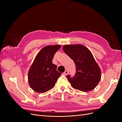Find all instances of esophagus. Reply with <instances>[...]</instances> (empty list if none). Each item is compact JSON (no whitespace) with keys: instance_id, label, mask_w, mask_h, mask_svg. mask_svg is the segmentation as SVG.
Masks as SVG:
<instances>
[{"instance_id":"1","label":"esophagus","mask_w":122,"mask_h":122,"mask_svg":"<svg viewBox=\"0 0 122 122\" xmlns=\"http://www.w3.org/2000/svg\"><path fill=\"white\" fill-rule=\"evenodd\" d=\"M68 73H69V72H68V71H65V72L64 73V74L65 75H67L68 74Z\"/></svg>"}]
</instances>
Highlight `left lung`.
I'll list each match as a JSON object with an SVG mask.
<instances>
[{"instance_id": "1", "label": "left lung", "mask_w": 122, "mask_h": 122, "mask_svg": "<svg viewBox=\"0 0 122 122\" xmlns=\"http://www.w3.org/2000/svg\"><path fill=\"white\" fill-rule=\"evenodd\" d=\"M62 49L76 65L75 76H67L71 86L82 92L94 89L101 79V72L90 50L80 44L64 45Z\"/></svg>"}]
</instances>
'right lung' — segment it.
I'll return each instance as SVG.
<instances>
[{"instance_id":"right-lung-1","label":"right lung","mask_w":122,"mask_h":122,"mask_svg":"<svg viewBox=\"0 0 122 122\" xmlns=\"http://www.w3.org/2000/svg\"><path fill=\"white\" fill-rule=\"evenodd\" d=\"M61 47L60 45L47 46L36 55L28 73L29 84L34 91L44 93L55 86L62 73L57 71L52 60Z\"/></svg>"}]
</instances>
